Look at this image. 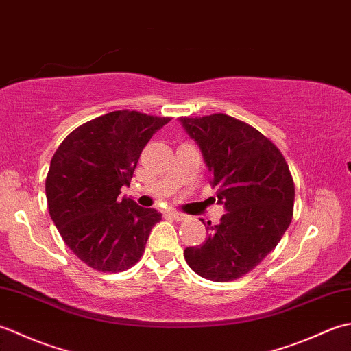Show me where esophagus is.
Segmentation results:
<instances>
[{"label": "esophagus", "mask_w": 351, "mask_h": 351, "mask_svg": "<svg viewBox=\"0 0 351 351\" xmlns=\"http://www.w3.org/2000/svg\"><path fill=\"white\" fill-rule=\"evenodd\" d=\"M168 215H169L171 218L177 219V221H183V219H186V215H184V213H180V212H177V210H169V212H168Z\"/></svg>", "instance_id": "esophagus-1"}]
</instances>
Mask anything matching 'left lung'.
<instances>
[{
    "label": "left lung",
    "instance_id": "8db88e82",
    "mask_svg": "<svg viewBox=\"0 0 351 351\" xmlns=\"http://www.w3.org/2000/svg\"><path fill=\"white\" fill-rule=\"evenodd\" d=\"M178 121L202 149L226 209L218 226L207 223L202 245L184 250V259L207 280H236L273 252L291 224L295 189L288 163L244 121L224 113Z\"/></svg>",
    "mask_w": 351,
    "mask_h": 351
}]
</instances>
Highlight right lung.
<instances>
[{"label": "right lung", "mask_w": 351, "mask_h": 351, "mask_svg": "<svg viewBox=\"0 0 351 351\" xmlns=\"http://www.w3.org/2000/svg\"><path fill=\"white\" fill-rule=\"evenodd\" d=\"M169 119L136 110L106 113L77 127L54 153L45 180L49 217L88 267L121 273L144 254L162 213L118 195L130 186L142 149Z\"/></svg>", "instance_id": "add662e5"}]
</instances>
